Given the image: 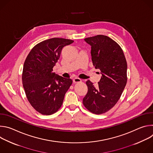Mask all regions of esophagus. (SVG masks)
<instances>
[{
	"label": "esophagus",
	"mask_w": 153,
	"mask_h": 153,
	"mask_svg": "<svg viewBox=\"0 0 153 153\" xmlns=\"http://www.w3.org/2000/svg\"><path fill=\"white\" fill-rule=\"evenodd\" d=\"M73 83H79V82H81V79H80L79 78H77V77H75L73 79Z\"/></svg>",
	"instance_id": "1"
}]
</instances>
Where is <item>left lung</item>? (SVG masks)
Wrapping results in <instances>:
<instances>
[{
  "label": "left lung",
  "mask_w": 153,
  "mask_h": 153,
  "mask_svg": "<svg viewBox=\"0 0 153 153\" xmlns=\"http://www.w3.org/2000/svg\"><path fill=\"white\" fill-rule=\"evenodd\" d=\"M84 40L91 47L93 64L102 76L97 86L90 80L86 82L88 92L83 103L90 112L100 114L110 110L120 99L127 82V63L121 47L109 37L97 35Z\"/></svg>",
  "instance_id": "1"
}]
</instances>
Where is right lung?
<instances>
[{"label":"right lung","mask_w":153,"mask_h":153,"mask_svg":"<svg viewBox=\"0 0 153 153\" xmlns=\"http://www.w3.org/2000/svg\"><path fill=\"white\" fill-rule=\"evenodd\" d=\"M74 41L52 38L40 42L31 50L25 61L22 83L27 97L35 110L43 115L55 113L72 84L71 79L53 73L62 48Z\"/></svg>","instance_id":"add662e5"}]
</instances>
